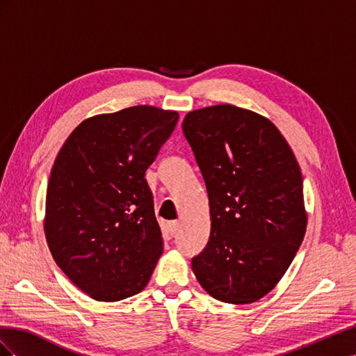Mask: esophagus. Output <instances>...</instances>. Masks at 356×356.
Listing matches in <instances>:
<instances>
[{
  "instance_id": "esophagus-1",
  "label": "esophagus",
  "mask_w": 356,
  "mask_h": 356,
  "mask_svg": "<svg viewBox=\"0 0 356 356\" xmlns=\"http://www.w3.org/2000/svg\"><path fill=\"white\" fill-rule=\"evenodd\" d=\"M178 229H179V222L178 221H170L169 222V233H170V236H175L178 233Z\"/></svg>"
}]
</instances>
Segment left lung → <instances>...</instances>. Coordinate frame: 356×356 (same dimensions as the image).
Listing matches in <instances>:
<instances>
[{"label": "left lung", "mask_w": 356, "mask_h": 356, "mask_svg": "<svg viewBox=\"0 0 356 356\" xmlns=\"http://www.w3.org/2000/svg\"><path fill=\"white\" fill-rule=\"evenodd\" d=\"M182 132L211 213L209 242L191 260L193 272L213 298L254 303L281 281L305 238L297 159L268 118L230 104L190 111Z\"/></svg>", "instance_id": "left-lung-1"}]
</instances>
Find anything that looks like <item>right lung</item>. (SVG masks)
<instances>
[{
    "instance_id": "1",
    "label": "right lung",
    "mask_w": 356,
    "mask_h": 356,
    "mask_svg": "<svg viewBox=\"0 0 356 356\" xmlns=\"http://www.w3.org/2000/svg\"><path fill=\"white\" fill-rule=\"evenodd\" d=\"M177 111L129 106L86 118L56 156L44 233L56 264L98 301L147 286L163 239L145 170L174 132Z\"/></svg>"
}]
</instances>
